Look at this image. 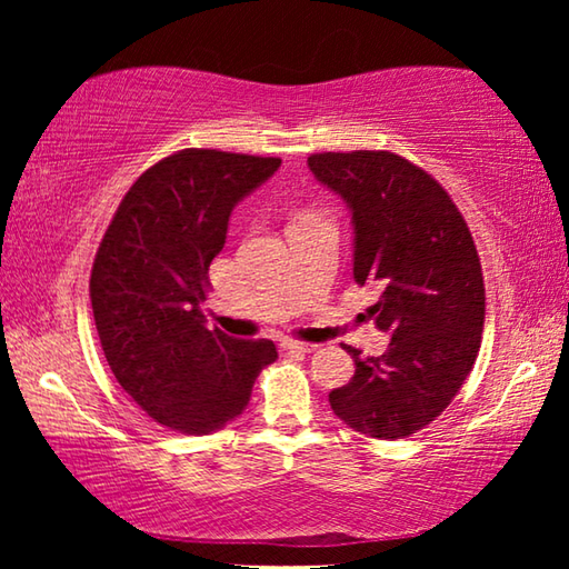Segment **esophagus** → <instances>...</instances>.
<instances>
[{
  "instance_id": "1",
  "label": "esophagus",
  "mask_w": 569,
  "mask_h": 569,
  "mask_svg": "<svg viewBox=\"0 0 569 569\" xmlns=\"http://www.w3.org/2000/svg\"><path fill=\"white\" fill-rule=\"evenodd\" d=\"M283 351H303V353H311L319 349V343H303V341H283L281 343Z\"/></svg>"
}]
</instances>
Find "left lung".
Wrapping results in <instances>:
<instances>
[{"instance_id": "1", "label": "left lung", "mask_w": 569, "mask_h": 569, "mask_svg": "<svg viewBox=\"0 0 569 569\" xmlns=\"http://www.w3.org/2000/svg\"><path fill=\"white\" fill-rule=\"evenodd\" d=\"M313 178L343 198L353 223V281L377 286L369 308L389 349L353 356L351 381L331 409L373 439L417 435L435 421L477 361L485 278L475 238L449 192L389 150L316 152Z\"/></svg>"}]
</instances>
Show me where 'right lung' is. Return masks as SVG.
I'll return each instance as SVG.
<instances>
[{
  "label": "right lung",
  "instance_id": "add662e5",
  "mask_svg": "<svg viewBox=\"0 0 569 569\" xmlns=\"http://www.w3.org/2000/svg\"><path fill=\"white\" fill-rule=\"evenodd\" d=\"M278 168V158L180 150L132 182L104 230L90 276L94 326L114 379L162 427L223 429L278 359L273 341L233 339L203 316L230 213Z\"/></svg>",
  "mask_w": 569,
  "mask_h": 569
}]
</instances>
